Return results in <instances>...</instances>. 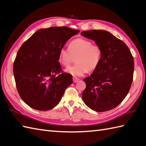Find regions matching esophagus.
<instances>
[{"instance_id":"esophagus-1","label":"esophagus","mask_w":146,"mask_h":146,"mask_svg":"<svg viewBox=\"0 0 146 146\" xmlns=\"http://www.w3.org/2000/svg\"><path fill=\"white\" fill-rule=\"evenodd\" d=\"M79 80V78H77V77H73V82L74 83H76Z\"/></svg>"}]
</instances>
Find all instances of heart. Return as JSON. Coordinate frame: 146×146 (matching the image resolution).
<instances>
[{
	"label": "heart",
	"instance_id": "b5f03b06",
	"mask_svg": "<svg viewBox=\"0 0 146 146\" xmlns=\"http://www.w3.org/2000/svg\"><path fill=\"white\" fill-rule=\"evenodd\" d=\"M102 56V48L99 44H92L85 38H78L70 42L68 48H61L58 60L63 66L67 67L76 57V64L69 67L66 71L74 77L84 75L87 71L92 72L99 66Z\"/></svg>",
	"mask_w": 146,
	"mask_h": 146
}]
</instances>
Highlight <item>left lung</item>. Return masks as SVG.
Instances as JSON below:
<instances>
[{"label":"left lung","instance_id":"1","mask_svg":"<svg viewBox=\"0 0 146 146\" xmlns=\"http://www.w3.org/2000/svg\"><path fill=\"white\" fill-rule=\"evenodd\" d=\"M81 34L102 48L99 66L90 76L84 79L86 88L82 99L96 112L110 111L122 102L131 89L134 57L127 45L108 31L92 30Z\"/></svg>","mask_w":146,"mask_h":146}]
</instances>
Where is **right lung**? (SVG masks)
<instances>
[{
  "mask_svg": "<svg viewBox=\"0 0 146 146\" xmlns=\"http://www.w3.org/2000/svg\"><path fill=\"white\" fill-rule=\"evenodd\" d=\"M79 32L67 27L40 29L19 49L13 67L16 87L31 108L52 109L72 84V76L62 70L58 55L66 42Z\"/></svg>",
  "mask_w": 146,
  "mask_h": 146,
  "instance_id": "1",
  "label": "right lung"
}]
</instances>
